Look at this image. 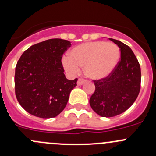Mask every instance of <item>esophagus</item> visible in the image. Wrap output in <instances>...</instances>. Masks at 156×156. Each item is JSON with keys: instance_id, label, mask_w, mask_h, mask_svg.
<instances>
[{"instance_id": "1", "label": "esophagus", "mask_w": 156, "mask_h": 156, "mask_svg": "<svg viewBox=\"0 0 156 156\" xmlns=\"http://www.w3.org/2000/svg\"><path fill=\"white\" fill-rule=\"evenodd\" d=\"M84 82H85V81H84V79L79 78V79L78 80V82H77V84H78V85L81 86V85H83V84H84Z\"/></svg>"}]
</instances>
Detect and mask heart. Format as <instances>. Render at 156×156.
I'll use <instances>...</instances> for the list:
<instances>
[{"label":"heart","mask_w":156,"mask_h":156,"mask_svg":"<svg viewBox=\"0 0 156 156\" xmlns=\"http://www.w3.org/2000/svg\"><path fill=\"white\" fill-rule=\"evenodd\" d=\"M121 57L119 47L106 41H91L78 44L70 50L63 59L64 68L71 74L84 67L86 76L92 80L108 77L116 68Z\"/></svg>","instance_id":"heart-1"}]
</instances>
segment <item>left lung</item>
<instances>
[{"instance_id": "obj_1", "label": "left lung", "mask_w": 156, "mask_h": 156, "mask_svg": "<svg viewBox=\"0 0 156 156\" xmlns=\"http://www.w3.org/2000/svg\"><path fill=\"white\" fill-rule=\"evenodd\" d=\"M121 50V60L112 72L101 80L94 81L95 91L90 105L102 117H114L128 109L140 90L141 72L139 62L130 47L109 38Z\"/></svg>"}]
</instances>
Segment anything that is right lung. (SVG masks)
Wrapping results in <instances>:
<instances>
[{
  "mask_svg": "<svg viewBox=\"0 0 156 156\" xmlns=\"http://www.w3.org/2000/svg\"><path fill=\"white\" fill-rule=\"evenodd\" d=\"M71 42L49 39L32 45L17 62L15 92L21 106L32 115L42 119L60 114L68 103L78 79L66 78L62 59Z\"/></svg>",
  "mask_w": 156,
  "mask_h": 156,
  "instance_id": "add662e5",
  "label": "right lung"
}]
</instances>
